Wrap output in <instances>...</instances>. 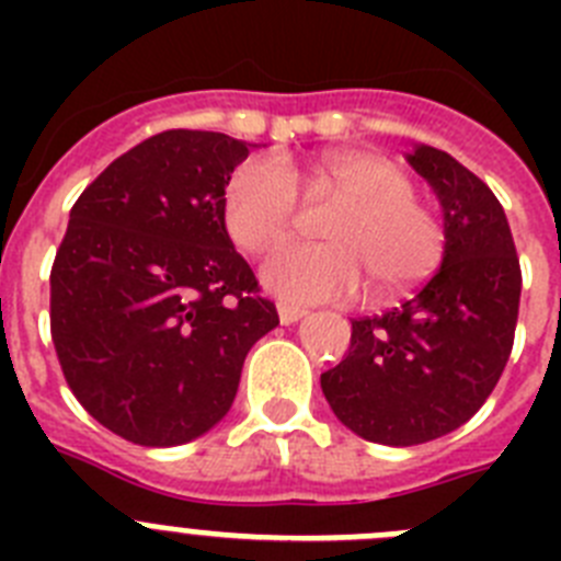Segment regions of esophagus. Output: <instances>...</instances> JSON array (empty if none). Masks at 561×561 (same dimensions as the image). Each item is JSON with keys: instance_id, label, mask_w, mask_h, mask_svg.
Segmentation results:
<instances>
[{"instance_id": "1", "label": "esophagus", "mask_w": 561, "mask_h": 561, "mask_svg": "<svg viewBox=\"0 0 561 561\" xmlns=\"http://www.w3.org/2000/svg\"><path fill=\"white\" fill-rule=\"evenodd\" d=\"M277 314H280V323L291 325L306 314V309H300V306H295V304H277Z\"/></svg>"}]
</instances>
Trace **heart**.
Listing matches in <instances>:
<instances>
[{
    "label": "heart",
    "mask_w": 561,
    "mask_h": 561,
    "mask_svg": "<svg viewBox=\"0 0 561 561\" xmlns=\"http://www.w3.org/2000/svg\"><path fill=\"white\" fill-rule=\"evenodd\" d=\"M300 171L277 157H252L230 173L221 199L225 227L250 255L289 236ZM306 185L334 196L323 221L325 244H286L264 264V280L289 300L351 297L368 277L374 295H399L427 280L444 261L447 232L413 193L399 165L370 151L320 153Z\"/></svg>",
    "instance_id": "b5f03b06"
}]
</instances>
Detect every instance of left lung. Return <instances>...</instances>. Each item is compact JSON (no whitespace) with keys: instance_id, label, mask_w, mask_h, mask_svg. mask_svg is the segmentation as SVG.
I'll return each mask as SVG.
<instances>
[{"instance_id":"obj_1","label":"left lung","mask_w":561,"mask_h":561,"mask_svg":"<svg viewBox=\"0 0 561 561\" xmlns=\"http://www.w3.org/2000/svg\"><path fill=\"white\" fill-rule=\"evenodd\" d=\"M408 162L444 207V264L401 306L351 320L348 351L320 376L336 419L388 447L427 444L483 408L512 356L523 289L512 227L489 185L433 146Z\"/></svg>"}]
</instances>
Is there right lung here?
Instances as JSON below:
<instances>
[{"mask_svg": "<svg viewBox=\"0 0 561 561\" xmlns=\"http://www.w3.org/2000/svg\"><path fill=\"white\" fill-rule=\"evenodd\" d=\"M247 142L171 128L112 162L69 210L49 272V334L83 410L140 447L219 424L277 309L227 236Z\"/></svg>", "mask_w": 561, "mask_h": 561, "instance_id": "obj_1", "label": "right lung"}]
</instances>
